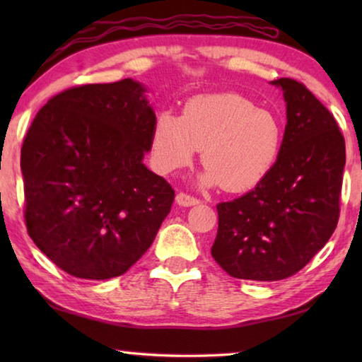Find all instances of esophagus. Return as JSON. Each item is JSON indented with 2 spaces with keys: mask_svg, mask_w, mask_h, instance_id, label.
<instances>
[{
  "mask_svg": "<svg viewBox=\"0 0 362 362\" xmlns=\"http://www.w3.org/2000/svg\"><path fill=\"white\" fill-rule=\"evenodd\" d=\"M175 203L179 204V206H183V207H189V206L198 204V203H199V199H198V198H194V196H192V194L180 192L179 194L175 196Z\"/></svg>",
  "mask_w": 362,
  "mask_h": 362,
  "instance_id": "obj_1",
  "label": "esophagus"
}]
</instances>
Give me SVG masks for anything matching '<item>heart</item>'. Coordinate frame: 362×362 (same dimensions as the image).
I'll return each instance as SVG.
<instances>
[{
	"label": "heart",
	"instance_id": "1",
	"mask_svg": "<svg viewBox=\"0 0 362 362\" xmlns=\"http://www.w3.org/2000/svg\"><path fill=\"white\" fill-rule=\"evenodd\" d=\"M278 116L240 94L193 97L174 116L159 113L151 132L153 164L161 174L187 168L198 150L206 164L201 182L241 192L263 180L279 156Z\"/></svg>",
	"mask_w": 362,
	"mask_h": 362
}]
</instances>
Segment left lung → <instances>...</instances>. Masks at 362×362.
<instances>
[{
    "instance_id": "8db88e82",
    "label": "left lung",
    "mask_w": 362,
    "mask_h": 362,
    "mask_svg": "<svg viewBox=\"0 0 362 362\" xmlns=\"http://www.w3.org/2000/svg\"><path fill=\"white\" fill-rule=\"evenodd\" d=\"M272 84L283 89L287 113L276 163L249 193L217 204L211 254L238 279L296 274L329 241L340 216L345 139L335 118L296 79Z\"/></svg>"
}]
</instances>
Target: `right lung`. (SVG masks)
Wrapping results in <instances>:
<instances>
[{"label":"right lung","mask_w":362,"mask_h":362,"mask_svg":"<svg viewBox=\"0 0 362 362\" xmlns=\"http://www.w3.org/2000/svg\"><path fill=\"white\" fill-rule=\"evenodd\" d=\"M131 78L75 86L36 113L21 151L30 238L81 279L121 276L170 212L173 187L142 163L156 116Z\"/></svg>","instance_id":"add662e5"}]
</instances>
